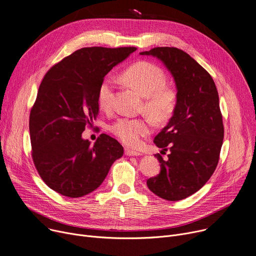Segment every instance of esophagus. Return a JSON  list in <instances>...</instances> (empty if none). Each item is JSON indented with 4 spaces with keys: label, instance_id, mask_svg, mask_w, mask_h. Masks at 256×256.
I'll list each match as a JSON object with an SVG mask.
<instances>
[{
    "label": "esophagus",
    "instance_id": "obj_1",
    "mask_svg": "<svg viewBox=\"0 0 256 256\" xmlns=\"http://www.w3.org/2000/svg\"><path fill=\"white\" fill-rule=\"evenodd\" d=\"M124 153H126L128 156H141L140 152L132 151V150H130V149H126Z\"/></svg>",
    "mask_w": 256,
    "mask_h": 256
}]
</instances>
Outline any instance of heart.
<instances>
[{"label":"heart","mask_w":256,"mask_h":256,"mask_svg":"<svg viewBox=\"0 0 256 256\" xmlns=\"http://www.w3.org/2000/svg\"><path fill=\"white\" fill-rule=\"evenodd\" d=\"M122 79L144 98V110L158 122L166 120L173 114L176 92L166 86L164 75L158 66L148 62L132 64L122 73ZM114 82L105 78L98 86V104L103 111L112 107ZM110 132L128 146H137L141 138L151 132V122L145 118H119L109 126Z\"/></svg>","instance_id":"obj_1"}]
</instances>
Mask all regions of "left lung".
<instances>
[{
    "label": "left lung",
    "mask_w": 256,
    "mask_h": 256,
    "mask_svg": "<svg viewBox=\"0 0 256 256\" xmlns=\"http://www.w3.org/2000/svg\"><path fill=\"white\" fill-rule=\"evenodd\" d=\"M162 62L174 78L177 98L173 116L154 138L160 173L147 180L148 188L166 200H180L200 190L214 173L224 141V124L216 85L190 54L175 47L142 51Z\"/></svg>",
    "instance_id": "8db88e82"
}]
</instances>
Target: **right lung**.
<instances>
[{"label": "right lung", "instance_id": "1", "mask_svg": "<svg viewBox=\"0 0 256 256\" xmlns=\"http://www.w3.org/2000/svg\"><path fill=\"white\" fill-rule=\"evenodd\" d=\"M134 47L81 48L44 76L30 114L32 156L43 181L69 198L86 196L103 183L124 147L106 134L90 145L82 138L96 120L98 90L113 66Z\"/></svg>", "mask_w": 256, "mask_h": 256}]
</instances>
